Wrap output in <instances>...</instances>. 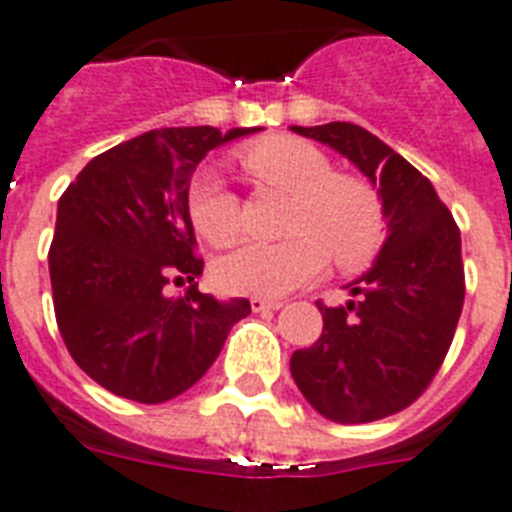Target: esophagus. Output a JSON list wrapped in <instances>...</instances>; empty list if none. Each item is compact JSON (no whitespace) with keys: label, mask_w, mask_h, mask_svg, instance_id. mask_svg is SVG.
Listing matches in <instances>:
<instances>
[{"label":"esophagus","mask_w":512,"mask_h":512,"mask_svg":"<svg viewBox=\"0 0 512 512\" xmlns=\"http://www.w3.org/2000/svg\"><path fill=\"white\" fill-rule=\"evenodd\" d=\"M249 304H252V312H276V309L283 307V302H276V299H260V296L249 299Z\"/></svg>","instance_id":"34e87169"}]
</instances>
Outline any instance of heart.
Here are the masks:
<instances>
[{
	"label": "heart",
	"mask_w": 512,
	"mask_h": 512,
	"mask_svg": "<svg viewBox=\"0 0 512 512\" xmlns=\"http://www.w3.org/2000/svg\"><path fill=\"white\" fill-rule=\"evenodd\" d=\"M242 166L260 184L291 195L289 242H247L223 255L216 281L229 294L276 299L325 270L328 260L356 270L377 255L385 239V208L372 184L336 174L330 158L296 137H268L242 150ZM197 234L210 244L234 242L242 229V205L218 171L200 169L187 190Z\"/></svg>",
	"instance_id": "b5f03b06"
}]
</instances>
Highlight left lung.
Masks as SVG:
<instances>
[{"label": "left lung", "mask_w": 512, "mask_h": 512, "mask_svg": "<svg viewBox=\"0 0 512 512\" xmlns=\"http://www.w3.org/2000/svg\"><path fill=\"white\" fill-rule=\"evenodd\" d=\"M349 158L377 187L388 236L372 268L325 307L322 333L291 354V377L325 419L364 424L398 414L437 375L461 317V231L435 187L359 124L291 127Z\"/></svg>", "instance_id": "8db88e82"}]
</instances>
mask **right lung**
I'll return each instance as SVG.
<instances>
[{
	"mask_svg": "<svg viewBox=\"0 0 512 512\" xmlns=\"http://www.w3.org/2000/svg\"><path fill=\"white\" fill-rule=\"evenodd\" d=\"M260 127H163L106 150L57 205L49 249L54 312L67 351L90 380L137 403L190 390L221 354L247 299L197 291L187 190L208 150ZM191 281L184 297L165 283Z\"/></svg>",
	"mask_w": 512,
	"mask_h": 512,
	"instance_id": "obj_1",
	"label": "right lung"
}]
</instances>
